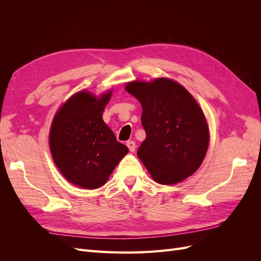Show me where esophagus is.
<instances>
[{
  "label": "esophagus",
  "mask_w": 261,
  "mask_h": 261,
  "mask_svg": "<svg viewBox=\"0 0 261 261\" xmlns=\"http://www.w3.org/2000/svg\"><path fill=\"white\" fill-rule=\"evenodd\" d=\"M126 146H127V148L129 149V151H130V152H134V151H135V149H136V143H135V141L128 140L127 143H126Z\"/></svg>",
  "instance_id": "34e87169"
}]
</instances>
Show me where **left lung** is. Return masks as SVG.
I'll use <instances>...</instances> for the list:
<instances>
[{
  "instance_id": "1",
  "label": "left lung",
  "mask_w": 261,
  "mask_h": 261,
  "mask_svg": "<svg viewBox=\"0 0 261 261\" xmlns=\"http://www.w3.org/2000/svg\"><path fill=\"white\" fill-rule=\"evenodd\" d=\"M126 90L143 107L146 139L137 150L152 178L172 185L200 167L209 145V128L200 107L178 83L158 78L133 82Z\"/></svg>"
}]
</instances>
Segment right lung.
I'll return each instance as SVG.
<instances>
[{
	"label": "right lung",
	"instance_id": "1",
	"mask_svg": "<svg viewBox=\"0 0 261 261\" xmlns=\"http://www.w3.org/2000/svg\"><path fill=\"white\" fill-rule=\"evenodd\" d=\"M111 91L96 98L81 91L55 115L50 149L58 169L77 186L94 189L103 185L116 164L128 152L102 120Z\"/></svg>",
	"mask_w": 261,
	"mask_h": 261
}]
</instances>
